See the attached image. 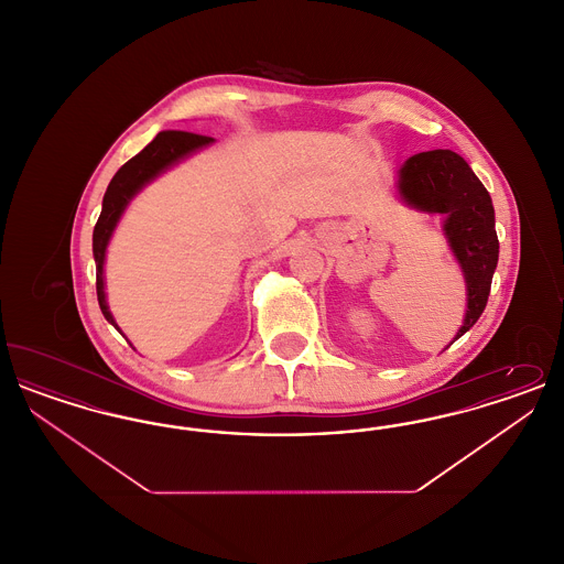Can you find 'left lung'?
Segmentation results:
<instances>
[{
    "instance_id": "obj_1",
    "label": "left lung",
    "mask_w": 564,
    "mask_h": 564,
    "mask_svg": "<svg viewBox=\"0 0 564 564\" xmlns=\"http://www.w3.org/2000/svg\"><path fill=\"white\" fill-rule=\"evenodd\" d=\"M398 189L410 207L446 217L444 235L467 283V313L456 340L480 319L499 260L490 194L469 164L451 150H431L408 159L400 169Z\"/></svg>"
}]
</instances>
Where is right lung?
<instances>
[{
    "instance_id": "1",
    "label": "right lung",
    "mask_w": 564,
    "mask_h": 564,
    "mask_svg": "<svg viewBox=\"0 0 564 564\" xmlns=\"http://www.w3.org/2000/svg\"><path fill=\"white\" fill-rule=\"evenodd\" d=\"M209 143H214V137L186 133V131H162L137 156L124 162L118 169V173L113 175V180L109 182L108 192L104 196V209H101V215L95 224V232H93V256H95V264H97V300H99L104 317L118 332H120V327L109 313L108 302H106V283H104L106 249H108L109 239L113 235V228L139 189L143 188L145 184H150L154 177H159L162 171H166L169 166L184 161L192 152H196Z\"/></svg>"
}]
</instances>
